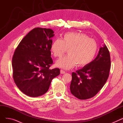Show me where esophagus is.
<instances>
[{
  "mask_svg": "<svg viewBox=\"0 0 123 123\" xmlns=\"http://www.w3.org/2000/svg\"><path fill=\"white\" fill-rule=\"evenodd\" d=\"M60 73H61V74H65V72L64 71L62 70H60Z\"/></svg>",
  "mask_w": 123,
  "mask_h": 123,
  "instance_id": "esophagus-1",
  "label": "esophagus"
}]
</instances>
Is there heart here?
Listing matches in <instances>:
<instances>
[{
    "mask_svg": "<svg viewBox=\"0 0 123 123\" xmlns=\"http://www.w3.org/2000/svg\"><path fill=\"white\" fill-rule=\"evenodd\" d=\"M68 49L69 55L56 62V66L70 69L76 65L85 67L95 59L98 50L97 42L87 35L80 32H68L62 39H56L51 45V51L55 57H60Z\"/></svg>",
    "mask_w": 123,
    "mask_h": 123,
    "instance_id": "heart-1",
    "label": "heart"
}]
</instances>
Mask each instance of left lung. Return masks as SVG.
Masks as SVG:
<instances>
[{
  "mask_svg": "<svg viewBox=\"0 0 123 123\" xmlns=\"http://www.w3.org/2000/svg\"><path fill=\"white\" fill-rule=\"evenodd\" d=\"M110 68V55L104 44L91 63L72 73L71 93L80 100L93 97L105 85Z\"/></svg>",
  "mask_w": 123,
  "mask_h": 123,
  "instance_id": "obj_1",
  "label": "left lung"
}]
</instances>
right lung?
<instances>
[{
	"label": "right lung",
	"mask_w": 123,
	"mask_h": 123,
	"mask_svg": "<svg viewBox=\"0 0 123 123\" xmlns=\"http://www.w3.org/2000/svg\"><path fill=\"white\" fill-rule=\"evenodd\" d=\"M54 33L51 29L34 28L19 43L13 56L14 82L29 97L46 93L52 80L60 74L59 68H49L53 64L50 50Z\"/></svg>",
	"instance_id": "right-lung-1"
}]
</instances>
